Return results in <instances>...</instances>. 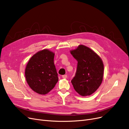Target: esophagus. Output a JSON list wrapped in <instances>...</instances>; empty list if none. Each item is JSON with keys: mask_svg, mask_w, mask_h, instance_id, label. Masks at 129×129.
Returning <instances> with one entry per match:
<instances>
[{"mask_svg": "<svg viewBox=\"0 0 129 129\" xmlns=\"http://www.w3.org/2000/svg\"><path fill=\"white\" fill-rule=\"evenodd\" d=\"M67 77H68V76H67V75H62V78H64V79H66V78H67Z\"/></svg>", "mask_w": 129, "mask_h": 129, "instance_id": "34e87169", "label": "esophagus"}]
</instances>
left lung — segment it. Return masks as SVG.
<instances>
[{
	"label": "left lung",
	"instance_id": "1",
	"mask_svg": "<svg viewBox=\"0 0 129 129\" xmlns=\"http://www.w3.org/2000/svg\"><path fill=\"white\" fill-rule=\"evenodd\" d=\"M70 53L78 61L75 76L71 81L72 85L80 95H90L102 82L103 61L92 49L83 45H80Z\"/></svg>",
	"mask_w": 129,
	"mask_h": 129
}]
</instances>
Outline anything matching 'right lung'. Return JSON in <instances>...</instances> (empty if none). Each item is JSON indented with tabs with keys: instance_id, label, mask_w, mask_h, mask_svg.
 <instances>
[{
	"instance_id": "obj_1",
	"label": "right lung",
	"mask_w": 129,
	"mask_h": 129,
	"mask_svg": "<svg viewBox=\"0 0 129 129\" xmlns=\"http://www.w3.org/2000/svg\"><path fill=\"white\" fill-rule=\"evenodd\" d=\"M54 55L49 50L43 49L34 55L26 65V81L31 89L38 94H47L58 81Z\"/></svg>"
}]
</instances>
